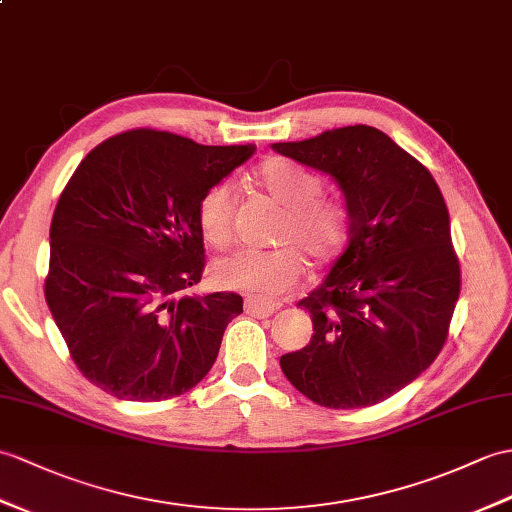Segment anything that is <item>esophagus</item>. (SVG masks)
I'll list each match as a JSON object with an SVG mask.
<instances>
[{
    "label": "esophagus",
    "mask_w": 512,
    "mask_h": 512,
    "mask_svg": "<svg viewBox=\"0 0 512 512\" xmlns=\"http://www.w3.org/2000/svg\"><path fill=\"white\" fill-rule=\"evenodd\" d=\"M244 310H246V314H251V316L266 318V316H272L279 310V303L257 299V296H248V299L244 301Z\"/></svg>",
    "instance_id": "34e87169"
}]
</instances>
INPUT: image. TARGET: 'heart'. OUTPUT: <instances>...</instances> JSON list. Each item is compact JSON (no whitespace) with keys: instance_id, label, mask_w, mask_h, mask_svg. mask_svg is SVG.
Returning <instances> with one entry per match:
<instances>
[{"instance_id":"b5f03b06","label":"heart","mask_w":512,"mask_h":512,"mask_svg":"<svg viewBox=\"0 0 512 512\" xmlns=\"http://www.w3.org/2000/svg\"><path fill=\"white\" fill-rule=\"evenodd\" d=\"M253 178L257 187L285 211L277 233V242L283 246L272 251H237L220 259L213 275L224 288L272 299L290 292L305 277L300 247L316 264H327L340 255L349 237V218L338 202L320 200L323 185L314 174L290 161L268 159L255 170ZM233 209L235 196L229 183L213 185L200 198L198 227L213 248L231 244ZM292 243L300 247L296 249Z\"/></svg>"}]
</instances>
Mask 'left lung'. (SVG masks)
I'll use <instances>...</instances> for the list:
<instances>
[{"label": "left lung", "instance_id": "obj_1", "mask_svg": "<svg viewBox=\"0 0 512 512\" xmlns=\"http://www.w3.org/2000/svg\"><path fill=\"white\" fill-rule=\"evenodd\" d=\"M272 150L327 174L349 218L347 248L299 301L312 316V340L281 355V371L318 406H375L412 384L447 340L460 266L441 189L373 126L325 130Z\"/></svg>", "mask_w": 512, "mask_h": 512}]
</instances>
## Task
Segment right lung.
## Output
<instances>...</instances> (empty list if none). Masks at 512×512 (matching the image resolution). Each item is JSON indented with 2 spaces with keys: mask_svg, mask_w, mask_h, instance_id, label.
Segmentation results:
<instances>
[{
  "mask_svg": "<svg viewBox=\"0 0 512 512\" xmlns=\"http://www.w3.org/2000/svg\"><path fill=\"white\" fill-rule=\"evenodd\" d=\"M253 154L139 128L82 159L54 209L45 301L91 384L163 401L209 373L242 296L183 294L205 268L198 202Z\"/></svg>",
  "mask_w": 512,
  "mask_h": 512,
  "instance_id": "obj_1",
  "label": "right lung"
}]
</instances>
